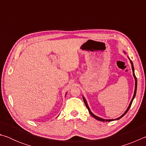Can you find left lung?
<instances>
[{"mask_svg": "<svg viewBox=\"0 0 146 146\" xmlns=\"http://www.w3.org/2000/svg\"><path fill=\"white\" fill-rule=\"evenodd\" d=\"M131 67H132V70H133V76H134V77H135V92H134V95H133V98H132V100H131V102H130V104H129V107L127 108V110L125 111V113H123V114L121 116V117H120L119 118H116V119H111V120H105V119H103V118H99V117H97V116L96 115H95L94 114H93L92 113H91V111H90V109L89 108V107H88V104H87V102H86V99L84 98L83 97V100H84V103H85V105L86 106V108H88V111H89V112H90V113L91 114V115L93 117H94L95 118V119H97V120H99V121H102V122H111V121H113V120H118V119H120V118H122V117H123V116H124L125 114H126V113L128 111V110H129V108H130V107H131V104H132V102H133V99H134V98L135 97V95H136V93H137V77H136V76H135V73H134V66H133V62L131 61Z\"/></svg>", "mask_w": 146, "mask_h": 146, "instance_id": "8db88e82", "label": "left lung"}]
</instances>
